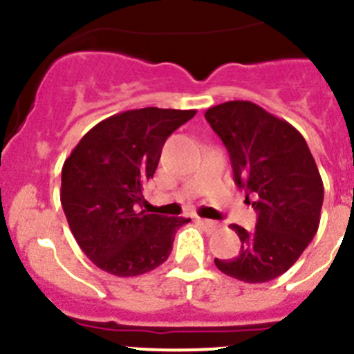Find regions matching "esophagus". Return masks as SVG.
Returning a JSON list of instances; mask_svg holds the SVG:
<instances>
[{"instance_id":"esophagus-1","label":"esophagus","mask_w":354,"mask_h":354,"mask_svg":"<svg viewBox=\"0 0 354 354\" xmlns=\"http://www.w3.org/2000/svg\"><path fill=\"white\" fill-rule=\"evenodd\" d=\"M196 223H200L202 225V227H205V228H214L216 227V223L212 220H204V218H196Z\"/></svg>"}]
</instances>
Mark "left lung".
<instances>
[{"label": "left lung", "instance_id": "left-lung-1", "mask_svg": "<svg viewBox=\"0 0 354 354\" xmlns=\"http://www.w3.org/2000/svg\"><path fill=\"white\" fill-rule=\"evenodd\" d=\"M205 120L227 147L234 183L257 211L234 259L216 268L241 282L262 283L286 273L314 239L324 187L317 165L299 131L250 101H228L205 111Z\"/></svg>", "mask_w": 354, "mask_h": 354}]
</instances>
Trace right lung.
Segmentation results:
<instances>
[{"label": "right lung", "mask_w": 354, "mask_h": 354, "mask_svg": "<svg viewBox=\"0 0 354 354\" xmlns=\"http://www.w3.org/2000/svg\"><path fill=\"white\" fill-rule=\"evenodd\" d=\"M195 109H129L93 126L62 168L60 200L72 236L97 268L138 277L167 261L187 218L147 214L143 189L167 138Z\"/></svg>", "instance_id": "1"}]
</instances>
